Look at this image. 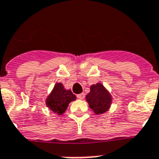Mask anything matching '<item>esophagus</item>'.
I'll list each match as a JSON object with an SVG mask.
<instances>
[{"instance_id":"obj_1","label":"esophagus","mask_w":159,"mask_h":159,"mask_svg":"<svg viewBox=\"0 0 159 159\" xmlns=\"http://www.w3.org/2000/svg\"><path fill=\"white\" fill-rule=\"evenodd\" d=\"M84 97H85L84 93H80V94H78V95H77V98H78L79 99H80V100H83V99L84 98Z\"/></svg>"}]
</instances>
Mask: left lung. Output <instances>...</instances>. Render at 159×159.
I'll list each match as a JSON object with an SVG mask.
<instances>
[{
    "instance_id": "left-lung-1",
    "label": "left lung",
    "mask_w": 159,
    "mask_h": 159,
    "mask_svg": "<svg viewBox=\"0 0 159 159\" xmlns=\"http://www.w3.org/2000/svg\"><path fill=\"white\" fill-rule=\"evenodd\" d=\"M86 101L96 115H102L110 109L112 98L108 90L102 84L98 83L90 87V92L86 96Z\"/></svg>"
}]
</instances>
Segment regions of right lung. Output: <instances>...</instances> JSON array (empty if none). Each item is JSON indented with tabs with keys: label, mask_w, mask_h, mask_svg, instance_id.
I'll use <instances>...</instances> for the list:
<instances>
[{
	"label": "right lung",
	"mask_w": 159,
	"mask_h": 159,
	"mask_svg": "<svg viewBox=\"0 0 159 159\" xmlns=\"http://www.w3.org/2000/svg\"><path fill=\"white\" fill-rule=\"evenodd\" d=\"M76 99L75 94L70 89H65L63 84L57 83L50 94L46 99V106L51 111L58 115H62L68 107L70 102Z\"/></svg>",
	"instance_id": "add662e5"
}]
</instances>
